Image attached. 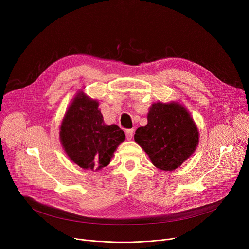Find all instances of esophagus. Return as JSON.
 <instances>
[{
	"mask_svg": "<svg viewBox=\"0 0 249 249\" xmlns=\"http://www.w3.org/2000/svg\"><path fill=\"white\" fill-rule=\"evenodd\" d=\"M134 134V129H128L126 130V138L127 140H131Z\"/></svg>",
	"mask_w": 249,
	"mask_h": 249,
	"instance_id": "esophagus-1",
	"label": "esophagus"
}]
</instances>
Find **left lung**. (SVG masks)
Returning <instances> with one entry per match:
<instances>
[{
    "label": "left lung",
    "instance_id": "left-lung-1",
    "mask_svg": "<svg viewBox=\"0 0 249 249\" xmlns=\"http://www.w3.org/2000/svg\"><path fill=\"white\" fill-rule=\"evenodd\" d=\"M199 130L184 105L177 101L153 103L146 126L139 127L134 140L152 164L164 172L179 167L196 151Z\"/></svg>",
    "mask_w": 249,
    "mask_h": 249
}]
</instances>
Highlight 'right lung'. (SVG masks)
Masks as SVG:
<instances>
[{
	"label": "right lung",
	"instance_id": "right-lung-1",
	"mask_svg": "<svg viewBox=\"0 0 249 249\" xmlns=\"http://www.w3.org/2000/svg\"><path fill=\"white\" fill-rule=\"evenodd\" d=\"M59 139L73 163L83 169L101 171L110 163L125 133L115 124H105L98 100L78 90L62 118Z\"/></svg>",
	"mask_w": 249,
	"mask_h": 249
}]
</instances>
